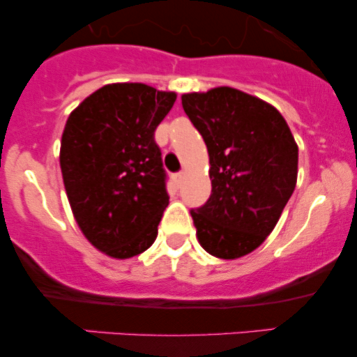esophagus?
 I'll return each mask as SVG.
<instances>
[{
    "mask_svg": "<svg viewBox=\"0 0 357 357\" xmlns=\"http://www.w3.org/2000/svg\"><path fill=\"white\" fill-rule=\"evenodd\" d=\"M173 179H174L176 186H179V184H181V181H183V173H174Z\"/></svg>",
    "mask_w": 357,
    "mask_h": 357,
    "instance_id": "obj_1",
    "label": "esophagus"
}]
</instances>
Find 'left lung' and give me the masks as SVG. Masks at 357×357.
<instances>
[{"instance_id":"1","label":"left lung","mask_w":357,"mask_h":357,"mask_svg":"<svg viewBox=\"0 0 357 357\" xmlns=\"http://www.w3.org/2000/svg\"><path fill=\"white\" fill-rule=\"evenodd\" d=\"M183 109L210 154L211 195L191 210L199 245L235 260L260 247L296 190L298 147L267 102L231 87L184 93Z\"/></svg>"}]
</instances>
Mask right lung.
<instances>
[{
    "mask_svg": "<svg viewBox=\"0 0 357 357\" xmlns=\"http://www.w3.org/2000/svg\"><path fill=\"white\" fill-rule=\"evenodd\" d=\"M174 100L146 84H109L65 124V191L85 238L109 257L139 255L158 236L169 196L154 132Z\"/></svg>",
    "mask_w": 357,
    "mask_h": 357,
    "instance_id": "add662e5",
    "label": "right lung"
}]
</instances>
